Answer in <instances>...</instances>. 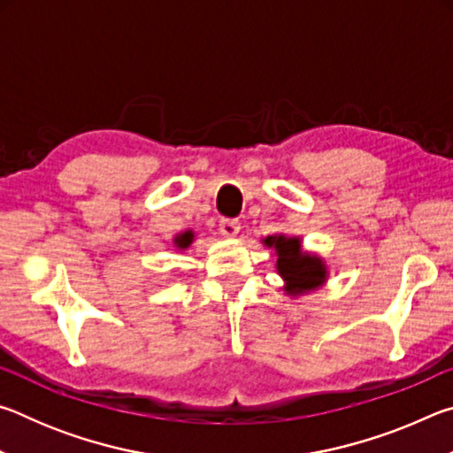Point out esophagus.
I'll return each instance as SVG.
<instances>
[{
	"mask_svg": "<svg viewBox=\"0 0 453 453\" xmlns=\"http://www.w3.org/2000/svg\"><path fill=\"white\" fill-rule=\"evenodd\" d=\"M240 221L237 219H221L219 221V232L224 237H229V240H234V237H237V234H240Z\"/></svg>",
	"mask_w": 453,
	"mask_h": 453,
	"instance_id": "esophagus-1",
	"label": "esophagus"
}]
</instances>
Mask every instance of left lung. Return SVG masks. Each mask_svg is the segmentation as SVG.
<instances>
[{
    "instance_id": "left-lung-1",
    "label": "left lung",
    "mask_w": 453,
    "mask_h": 453,
    "mask_svg": "<svg viewBox=\"0 0 453 453\" xmlns=\"http://www.w3.org/2000/svg\"><path fill=\"white\" fill-rule=\"evenodd\" d=\"M275 251V270L283 280V291L297 297L319 289L327 281V264L324 257L302 248V237L275 234L262 240Z\"/></svg>"
}]
</instances>
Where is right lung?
<instances>
[{"instance_id":"right-lung-1","label":"right lung","mask_w":453,"mask_h":453,"mask_svg":"<svg viewBox=\"0 0 453 453\" xmlns=\"http://www.w3.org/2000/svg\"><path fill=\"white\" fill-rule=\"evenodd\" d=\"M194 240H196L194 232H191V229H186V232H181V234H178V235L173 237V245L180 251H183V250H188L191 243H194Z\"/></svg>"}]
</instances>
